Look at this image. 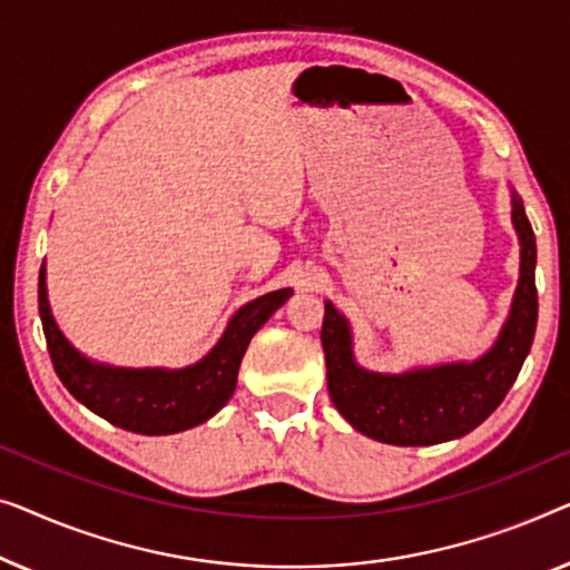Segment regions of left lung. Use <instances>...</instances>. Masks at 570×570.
<instances>
[{"mask_svg":"<svg viewBox=\"0 0 570 570\" xmlns=\"http://www.w3.org/2000/svg\"><path fill=\"white\" fill-rule=\"evenodd\" d=\"M511 222L522 245L519 286L499 341L475 362L413 368L405 374L366 372L351 348L348 320L325 302L323 351L333 405L356 431L395 446H429L480 426L519 376L537 327L534 232L524 204L511 194Z\"/></svg>","mask_w":570,"mask_h":570,"instance_id":"1","label":"left lung"}]
</instances>
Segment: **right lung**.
<instances>
[{"instance_id":"add662e5","label":"right lung","mask_w":570,"mask_h":570,"mask_svg":"<svg viewBox=\"0 0 570 570\" xmlns=\"http://www.w3.org/2000/svg\"><path fill=\"white\" fill-rule=\"evenodd\" d=\"M288 296L292 288H278L239 307L219 343L194 366L124 368L90 362L63 338L48 307L46 266L38 276V312L46 346L63 387L100 419L147 436L178 434L212 419L235 392L247 343Z\"/></svg>"}]
</instances>
